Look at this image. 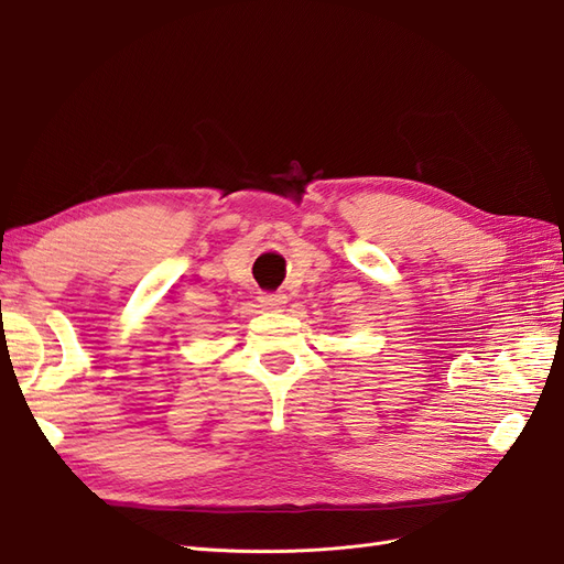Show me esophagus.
Segmentation results:
<instances>
[{
  "mask_svg": "<svg viewBox=\"0 0 564 564\" xmlns=\"http://www.w3.org/2000/svg\"><path fill=\"white\" fill-rule=\"evenodd\" d=\"M261 305L265 311H280V308H284V303H286V296L284 294H263L261 299Z\"/></svg>",
  "mask_w": 564,
  "mask_h": 564,
  "instance_id": "34e87169",
  "label": "esophagus"
}]
</instances>
